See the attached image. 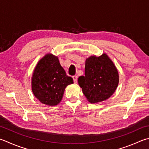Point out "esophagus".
Listing matches in <instances>:
<instances>
[{
  "mask_svg": "<svg viewBox=\"0 0 149 149\" xmlns=\"http://www.w3.org/2000/svg\"><path fill=\"white\" fill-rule=\"evenodd\" d=\"M73 79H74V81L75 83H76L77 81V75H74V76H73Z\"/></svg>",
  "mask_w": 149,
  "mask_h": 149,
  "instance_id": "34e87169",
  "label": "esophagus"
}]
</instances>
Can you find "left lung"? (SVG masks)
<instances>
[{"label":"left lung","mask_w":149,"mask_h":149,"mask_svg":"<svg viewBox=\"0 0 149 149\" xmlns=\"http://www.w3.org/2000/svg\"><path fill=\"white\" fill-rule=\"evenodd\" d=\"M118 81L117 68L105 53L86 58L85 75L78 78L83 93L91 104L109 98L115 93Z\"/></svg>","instance_id":"obj_1"}]
</instances>
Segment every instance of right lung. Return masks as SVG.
I'll return each mask as SVG.
<instances>
[{
    "label": "right lung",
    "instance_id": "1",
    "mask_svg": "<svg viewBox=\"0 0 149 149\" xmlns=\"http://www.w3.org/2000/svg\"><path fill=\"white\" fill-rule=\"evenodd\" d=\"M74 83L61 66L57 56L48 53L40 59L32 77V91L42 104L54 106L60 103L66 86Z\"/></svg>",
    "mask_w": 149,
    "mask_h": 149
}]
</instances>
